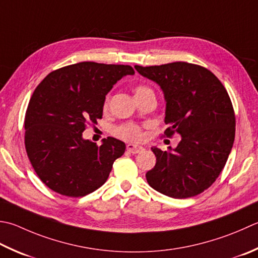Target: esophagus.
Segmentation results:
<instances>
[{"instance_id": "esophagus-1", "label": "esophagus", "mask_w": 258, "mask_h": 258, "mask_svg": "<svg viewBox=\"0 0 258 258\" xmlns=\"http://www.w3.org/2000/svg\"><path fill=\"white\" fill-rule=\"evenodd\" d=\"M126 150L128 151L130 153H133V154H136V153H140V152H142V151L144 150L142 146H140V145H136V144H127L126 145Z\"/></svg>"}]
</instances>
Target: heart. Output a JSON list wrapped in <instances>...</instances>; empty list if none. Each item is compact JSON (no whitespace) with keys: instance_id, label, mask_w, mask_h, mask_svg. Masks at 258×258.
Listing matches in <instances>:
<instances>
[{"instance_id":"1","label":"heart","mask_w":258,"mask_h":258,"mask_svg":"<svg viewBox=\"0 0 258 258\" xmlns=\"http://www.w3.org/2000/svg\"><path fill=\"white\" fill-rule=\"evenodd\" d=\"M150 92H153L152 89L146 87V86L140 85L135 88V98L140 97V96H143ZM109 105V96L107 95L104 99L103 108L107 109ZM113 133L115 136H117L119 139H123L125 141H140L143 138V130L140 125L134 124V123H124L117 125L114 127Z\"/></svg>"}]
</instances>
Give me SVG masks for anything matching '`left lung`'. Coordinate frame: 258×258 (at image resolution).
<instances>
[{
    "label": "left lung",
    "instance_id": "8db88e82",
    "mask_svg": "<svg viewBox=\"0 0 258 258\" xmlns=\"http://www.w3.org/2000/svg\"><path fill=\"white\" fill-rule=\"evenodd\" d=\"M135 69L160 85L166 100L165 138L182 139L170 152L152 148L155 166L146 180L171 198L195 197L213 184L228 159L236 117L224 85L203 66L176 61Z\"/></svg>",
    "mask_w": 258,
    "mask_h": 258
}]
</instances>
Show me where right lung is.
I'll return each mask as SVG.
<instances>
[{
  "label": "right lung",
  "mask_w": 258,
  "mask_h": 258,
  "mask_svg": "<svg viewBox=\"0 0 258 258\" xmlns=\"http://www.w3.org/2000/svg\"><path fill=\"white\" fill-rule=\"evenodd\" d=\"M127 64L84 61L50 73L30 98L24 117V144L40 180L57 194L84 197L102 186L125 143L114 138L102 145L83 139L97 124L113 85L134 75Z\"/></svg>",
  "instance_id": "1"
}]
</instances>
